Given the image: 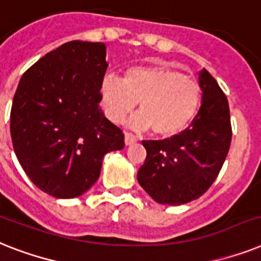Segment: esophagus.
Wrapping results in <instances>:
<instances>
[{"mask_svg": "<svg viewBox=\"0 0 261 261\" xmlns=\"http://www.w3.org/2000/svg\"><path fill=\"white\" fill-rule=\"evenodd\" d=\"M137 141H138V138L135 137L133 133H128V131L124 133V143H126V145H133V143H135Z\"/></svg>", "mask_w": 261, "mask_h": 261, "instance_id": "34e87169", "label": "esophagus"}]
</instances>
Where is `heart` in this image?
Wrapping results in <instances>:
<instances>
[{"label":"heart","instance_id":"b5f03b06","mask_svg":"<svg viewBox=\"0 0 261 261\" xmlns=\"http://www.w3.org/2000/svg\"><path fill=\"white\" fill-rule=\"evenodd\" d=\"M101 107L106 115L120 123L134 110L131 124L138 130L151 128L160 138L182 134L198 114L202 88L194 77L165 64L128 68L123 80L106 76L100 83Z\"/></svg>","mask_w":261,"mask_h":261}]
</instances>
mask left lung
<instances>
[{
    "instance_id": "1",
    "label": "left lung",
    "mask_w": 261,
    "mask_h": 261,
    "mask_svg": "<svg viewBox=\"0 0 261 261\" xmlns=\"http://www.w3.org/2000/svg\"><path fill=\"white\" fill-rule=\"evenodd\" d=\"M202 105L182 134L162 141H142L147 155L138 182L152 200L181 205L197 200L221 170L232 141L229 105L213 76L200 73Z\"/></svg>"
}]
</instances>
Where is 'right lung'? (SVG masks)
Wrapping results in <instances>:
<instances>
[{
    "label": "right lung",
    "instance_id": "1",
    "mask_svg": "<svg viewBox=\"0 0 261 261\" xmlns=\"http://www.w3.org/2000/svg\"><path fill=\"white\" fill-rule=\"evenodd\" d=\"M103 42L69 41L21 77L10 110L17 160L40 190L73 198L100 175L103 156L124 147L120 127L100 107L107 71Z\"/></svg>",
    "mask_w": 261,
    "mask_h": 261
}]
</instances>
